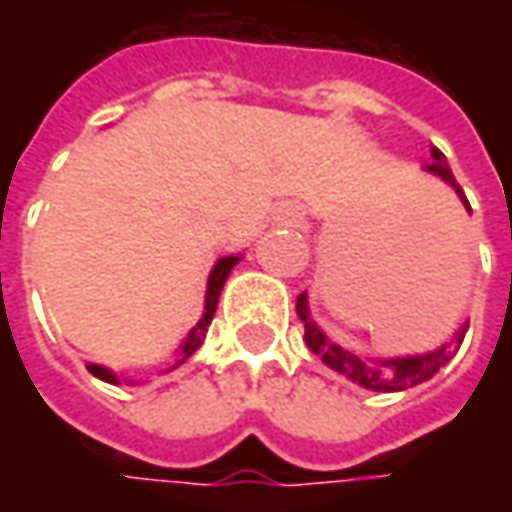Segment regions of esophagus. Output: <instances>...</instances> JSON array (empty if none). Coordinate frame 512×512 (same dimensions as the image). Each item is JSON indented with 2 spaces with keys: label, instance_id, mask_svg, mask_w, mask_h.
I'll use <instances>...</instances> for the list:
<instances>
[{
  "label": "esophagus",
  "instance_id": "1",
  "mask_svg": "<svg viewBox=\"0 0 512 512\" xmlns=\"http://www.w3.org/2000/svg\"><path fill=\"white\" fill-rule=\"evenodd\" d=\"M299 219H302V216H293V219H290V222H299Z\"/></svg>",
  "mask_w": 512,
  "mask_h": 512
}]
</instances>
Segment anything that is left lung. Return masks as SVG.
<instances>
[{"label": "left lung", "mask_w": 512, "mask_h": 512, "mask_svg": "<svg viewBox=\"0 0 512 512\" xmlns=\"http://www.w3.org/2000/svg\"><path fill=\"white\" fill-rule=\"evenodd\" d=\"M430 170H433V173H439L450 187H456L459 199H462L464 207L470 210V202L464 199V190L459 187V182L453 179V173H450V168H447V159H444V153L439 148H433V162H430ZM296 310H299V316H302V322H305L307 347H310V350H313V353H316L327 367H333V370L344 373L347 379L359 382L362 387H367V390H379V393L407 390V387H413V384L427 382V379H430L442 364H447L453 356H456V350H459V344H462L464 339V330H462L453 342L444 344L442 350H436V353H427V356H410V359H390V362H382V364H370V362H364V359H359L356 353L342 350L339 344L327 342L325 333L313 325V322H310V316H307L305 293L299 296Z\"/></svg>", "instance_id": "1"}]
</instances>
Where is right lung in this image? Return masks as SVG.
Here are the masks:
<instances>
[{
	"label": "right lung",
	"mask_w": 512,
	"mask_h": 512,
	"mask_svg": "<svg viewBox=\"0 0 512 512\" xmlns=\"http://www.w3.org/2000/svg\"><path fill=\"white\" fill-rule=\"evenodd\" d=\"M239 259L236 256H225V259H219L216 267H213V273H210V282H207V299H205V316L199 319V325L190 330V336H187L185 347H182V362H185L187 356H193V350H199V344L205 342V333L207 325L213 322V313H216V302H219V293H222V287H225L227 273L233 270ZM90 373L96 376V379H102V382H116V376L105 370V367H99V364H90L88 367Z\"/></svg>",
	"instance_id": "1"
}]
</instances>
